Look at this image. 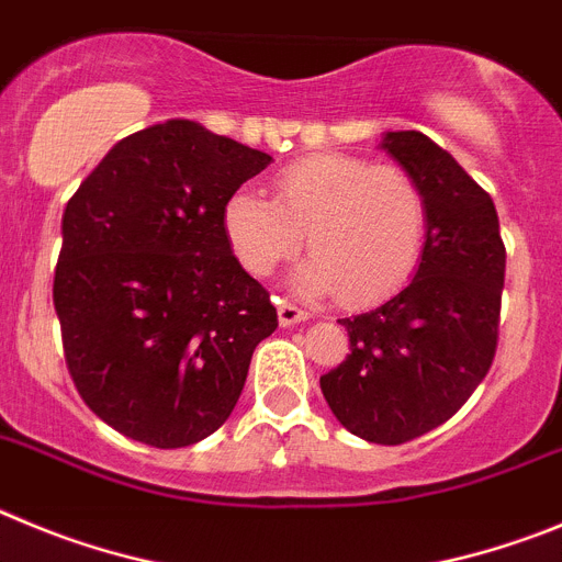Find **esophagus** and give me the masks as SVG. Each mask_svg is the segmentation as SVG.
<instances>
[{
  "mask_svg": "<svg viewBox=\"0 0 562 562\" xmlns=\"http://www.w3.org/2000/svg\"><path fill=\"white\" fill-rule=\"evenodd\" d=\"M277 316H280L282 327H291V325H296V322H307V318H311V313L302 311V307H296V305H291V302H280V305H277Z\"/></svg>",
  "mask_w": 562,
  "mask_h": 562,
  "instance_id": "1",
  "label": "esophagus"
}]
</instances>
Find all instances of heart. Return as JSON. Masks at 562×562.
I'll use <instances>...</instances> for the list:
<instances>
[{
    "label": "heart",
    "mask_w": 562,
    "mask_h": 562,
    "mask_svg": "<svg viewBox=\"0 0 562 562\" xmlns=\"http://www.w3.org/2000/svg\"><path fill=\"white\" fill-rule=\"evenodd\" d=\"M271 187L274 199L244 187L224 204L226 240L249 274H271L307 237L313 257L293 274L300 291L369 305L412 280L426 244V199L412 173L352 154H311L277 170Z\"/></svg>",
    "instance_id": "1"
}]
</instances>
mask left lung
I'll return each mask as SVG.
<instances>
[{
  "instance_id": "obj_1",
  "label": "left lung",
  "mask_w": 562,
  "mask_h": 562,
  "mask_svg": "<svg viewBox=\"0 0 562 562\" xmlns=\"http://www.w3.org/2000/svg\"><path fill=\"white\" fill-rule=\"evenodd\" d=\"M383 150L423 190L426 249L401 293L338 318L350 352L318 383L347 431L403 445L451 419L493 367L507 249L493 199L448 150L419 131H389Z\"/></svg>"
}]
</instances>
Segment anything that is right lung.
<instances>
[{"label": "right lung", "mask_w": 562, "mask_h": 562, "mask_svg": "<svg viewBox=\"0 0 562 562\" xmlns=\"http://www.w3.org/2000/svg\"><path fill=\"white\" fill-rule=\"evenodd\" d=\"M271 156L168 120L120 139L64 210L53 302L83 403L123 437L184 448L226 423L277 330L224 204Z\"/></svg>", "instance_id": "right-lung-1"}]
</instances>
